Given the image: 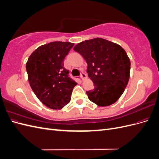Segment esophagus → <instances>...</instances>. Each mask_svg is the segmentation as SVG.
I'll return each instance as SVG.
<instances>
[{
    "label": "esophagus",
    "instance_id": "esophagus-1",
    "mask_svg": "<svg viewBox=\"0 0 159 159\" xmlns=\"http://www.w3.org/2000/svg\"><path fill=\"white\" fill-rule=\"evenodd\" d=\"M81 78L83 81L85 80V79H87V75H86L85 73H84V72H82V73L81 74Z\"/></svg>",
    "mask_w": 159,
    "mask_h": 159
}]
</instances>
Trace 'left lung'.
I'll use <instances>...</instances> for the list:
<instances>
[{"mask_svg": "<svg viewBox=\"0 0 159 159\" xmlns=\"http://www.w3.org/2000/svg\"><path fill=\"white\" fill-rule=\"evenodd\" d=\"M74 50L87 62V73L95 88L87 95L99 107L115 103L126 88L131 61L126 52L116 43L95 38L75 45Z\"/></svg>", "mask_w": 159, "mask_h": 159, "instance_id": "left-lung-1", "label": "left lung"}]
</instances>
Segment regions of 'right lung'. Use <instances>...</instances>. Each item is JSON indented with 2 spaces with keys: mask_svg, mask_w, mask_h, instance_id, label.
Instances as JSON below:
<instances>
[{
  "mask_svg": "<svg viewBox=\"0 0 159 159\" xmlns=\"http://www.w3.org/2000/svg\"><path fill=\"white\" fill-rule=\"evenodd\" d=\"M74 43L52 42L34 51L26 64L28 81L34 93L46 107L61 109L68 104L77 83L69 78L64 60Z\"/></svg>",
  "mask_w": 159,
  "mask_h": 159,
  "instance_id": "add662e5",
  "label": "right lung"
}]
</instances>
